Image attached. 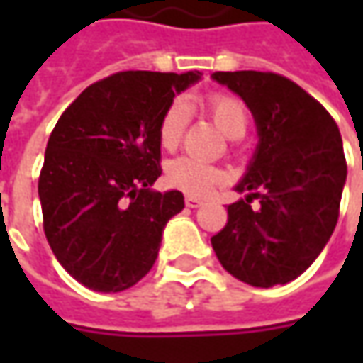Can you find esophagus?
Returning a JSON list of instances; mask_svg holds the SVG:
<instances>
[{
    "mask_svg": "<svg viewBox=\"0 0 363 363\" xmlns=\"http://www.w3.org/2000/svg\"><path fill=\"white\" fill-rule=\"evenodd\" d=\"M202 203L203 202L200 198H194V196H188V198H186V206H188V208H200Z\"/></svg>",
    "mask_w": 363,
    "mask_h": 363,
    "instance_id": "34e87169",
    "label": "esophagus"
}]
</instances>
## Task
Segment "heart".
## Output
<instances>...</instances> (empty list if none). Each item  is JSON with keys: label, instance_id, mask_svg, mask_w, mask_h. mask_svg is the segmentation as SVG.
Returning a JSON list of instances; mask_svg holds the SVG:
<instances>
[{"label": "heart", "instance_id": "obj_1", "mask_svg": "<svg viewBox=\"0 0 363 363\" xmlns=\"http://www.w3.org/2000/svg\"><path fill=\"white\" fill-rule=\"evenodd\" d=\"M202 108L206 115L214 121L220 131L226 137L238 139L242 137L246 127H248V115L244 111L242 103L226 92H212L203 96ZM189 123V106L186 101L175 99L169 105L163 108L160 123H157V139L163 149H175L182 143V137L186 133ZM167 184L172 188L179 189L184 194L191 196H206L208 191L222 184L224 174L202 161L191 160V157H179V160L169 161L165 169Z\"/></svg>", "mask_w": 363, "mask_h": 363}]
</instances>
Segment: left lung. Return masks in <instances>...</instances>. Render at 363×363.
Listing matches in <instances>:
<instances>
[{
  "label": "left lung",
  "mask_w": 363,
  "mask_h": 363,
  "mask_svg": "<svg viewBox=\"0 0 363 363\" xmlns=\"http://www.w3.org/2000/svg\"><path fill=\"white\" fill-rule=\"evenodd\" d=\"M250 108L258 145L212 248L238 281L269 289L305 272L337 224L347 165L333 117L293 80L257 70L214 72ZM257 197L261 206L252 208Z\"/></svg>",
  "instance_id": "left-lung-1"
}]
</instances>
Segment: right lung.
Listing matches in <instances>:
<instances>
[{
	"instance_id": "add662e5",
	"label": "right lung",
	"mask_w": 363,
	"mask_h": 363,
	"mask_svg": "<svg viewBox=\"0 0 363 363\" xmlns=\"http://www.w3.org/2000/svg\"><path fill=\"white\" fill-rule=\"evenodd\" d=\"M200 72H117L91 84L50 135L38 194L44 234L80 285L119 293L151 271L184 194L153 191L161 175L157 123Z\"/></svg>"
}]
</instances>
